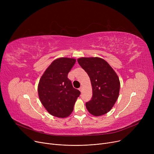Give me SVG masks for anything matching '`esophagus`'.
Instances as JSON below:
<instances>
[{"mask_svg": "<svg viewBox=\"0 0 154 154\" xmlns=\"http://www.w3.org/2000/svg\"><path fill=\"white\" fill-rule=\"evenodd\" d=\"M82 89H83V88H82V87H80V88H79V90H80V91L82 92Z\"/></svg>", "mask_w": 154, "mask_h": 154, "instance_id": "1", "label": "esophagus"}]
</instances>
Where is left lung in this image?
Segmentation results:
<instances>
[{
    "label": "left lung",
    "instance_id": "8db88e82",
    "mask_svg": "<svg viewBox=\"0 0 154 154\" xmlns=\"http://www.w3.org/2000/svg\"><path fill=\"white\" fill-rule=\"evenodd\" d=\"M77 61L92 85V97L85 104L87 110L96 117L107 114L119 97L120 83L117 74L107 61L97 57H80Z\"/></svg>",
    "mask_w": 154,
    "mask_h": 154
}]
</instances>
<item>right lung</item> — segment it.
Segmentation results:
<instances>
[{"label": "right lung", "instance_id": "right-lung-1", "mask_svg": "<svg viewBox=\"0 0 154 154\" xmlns=\"http://www.w3.org/2000/svg\"><path fill=\"white\" fill-rule=\"evenodd\" d=\"M76 59L60 57L54 60L44 72L38 84L39 99L53 116L66 118L74 110L80 92L74 88L68 79L69 72Z\"/></svg>", "mask_w": 154, "mask_h": 154}]
</instances>
